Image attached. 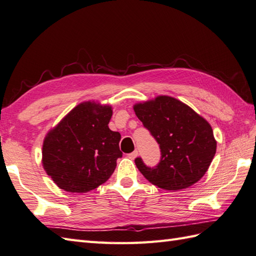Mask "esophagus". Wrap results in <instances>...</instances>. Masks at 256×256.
Returning a JSON list of instances; mask_svg holds the SVG:
<instances>
[{
    "label": "esophagus",
    "mask_w": 256,
    "mask_h": 256,
    "mask_svg": "<svg viewBox=\"0 0 256 256\" xmlns=\"http://www.w3.org/2000/svg\"><path fill=\"white\" fill-rule=\"evenodd\" d=\"M138 156V152H136V150H135V152H130V154H128V158H130V159H132V160H134V159L136 158V156Z\"/></svg>",
    "instance_id": "1"
}]
</instances>
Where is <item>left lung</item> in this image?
Listing matches in <instances>:
<instances>
[{
	"label": "left lung",
	"instance_id": "1",
	"mask_svg": "<svg viewBox=\"0 0 256 256\" xmlns=\"http://www.w3.org/2000/svg\"><path fill=\"white\" fill-rule=\"evenodd\" d=\"M137 118L159 144L161 159L149 168L135 159L140 173L166 190L186 189L202 178L216 152V140L208 122L186 104L171 96L134 104Z\"/></svg>",
	"mask_w": 256,
	"mask_h": 256
}]
</instances>
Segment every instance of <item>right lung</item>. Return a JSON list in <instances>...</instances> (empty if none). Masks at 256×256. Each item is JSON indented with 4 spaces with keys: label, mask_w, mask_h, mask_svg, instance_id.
<instances>
[{
    "label": "right lung",
    "mask_w": 256,
    "mask_h": 256,
    "mask_svg": "<svg viewBox=\"0 0 256 256\" xmlns=\"http://www.w3.org/2000/svg\"><path fill=\"white\" fill-rule=\"evenodd\" d=\"M109 104L84 102L46 134L42 164L55 184L68 192H88L107 182L122 152L121 135L108 126Z\"/></svg>",
    "instance_id": "right-lung-1"
}]
</instances>
